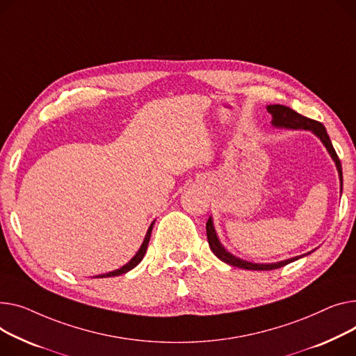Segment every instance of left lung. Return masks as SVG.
<instances>
[{"mask_svg":"<svg viewBox=\"0 0 356 356\" xmlns=\"http://www.w3.org/2000/svg\"><path fill=\"white\" fill-rule=\"evenodd\" d=\"M268 111L272 114V124L275 127H286V129H303V130H311L314 131L321 140L322 143L325 145V147L327 149L329 154L332 156L334 161L337 163V169L339 173V179H341V191H342V184H343V177H342V165H341V160L330 143V138L326 133V129L322 123L312 120V118H307L299 113H296L295 110L286 107V106H280V104H270L268 106ZM206 233H207V242L209 246L211 249V252L215 253L222 262L232 265L234 268H241V269H248V270H273V269H279L282 266H286L288 264L293 262V260H298L302 256L298 257H292L288 260H283V262H277V264H252L248 262V260H242L239 257H236L233 254H230L219 242L215 227H213V222L211 218H209L207 223H206Z\"/></svg>","mask_w":356,"mask_h":356,"instance_id":"8db88e82","label":"left lung"}]
</instances>
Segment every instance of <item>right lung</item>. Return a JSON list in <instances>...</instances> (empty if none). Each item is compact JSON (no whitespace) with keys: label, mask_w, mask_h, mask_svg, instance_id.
I'll list each match as a JSON object with an SVG mask.
<instances>
[{"label":"right lung","mask_w":356,"mask_h":356,"mask_svg":"<svg viewBox=\"0 0 356 356\" xmlns=\"http://www.w3.org/2000/svg\"><path fill=\"white\" fill-rule=\"evenodd\" d=\"M153 225H154V222L150 225V227H149V230H147V233H146V238H145V241H143V245H141V248L138 249V252L136 253V256L130 260V262L127 264V265H124L123 268H120V269H117V270H114V272H110V273H104V275H99V276H96V277H111V276H118V275H123V273H126V272H129V270H131L133 268H136L140 262H141V259L145 257V253H146V250H147V246H149V241H150V234H152V229H153Z\"/></svg>","instance_id":"obj_1"}]
</instances>
